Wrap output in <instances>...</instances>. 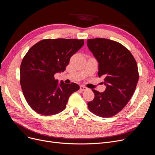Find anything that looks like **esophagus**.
<instances>
[{
  "mask_svg": "<svg viewBox=\"0 0 155 155\" xmlns=\"http://www.w3.org/2000/svg\"><path fill=\"white\" fill-rule=\"evenodd\" d=\"M80 90L81 91H86V90H87L88 89L87 88V87H85V86H84V85H80Z\"/></svg>",
  "mask_w": 155,
  "mask_h": 155,
  "instance_id": "esophagus-1",
  "label": "esophagus"
}]
</instances>
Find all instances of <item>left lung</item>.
Here are the masks:
<instances>
[{
  "instance_id": "8db88e82",
  "label": "left lung",
  "mask_w": 155,
  "mask_h": 155,
  "mask_svg": "<svg viewBox=\"0 0 155 155\" xmlns=\"http://www.w3.org/2000/svg\"><path fill=\"white\" fill-rule=\"evenodd\" d=\"M87 46L99 63V77L104 78L103 92L92 89L94 99L87 103L98 117L109 118L122 111L136 90L139 72L136 59L125 46L113 40H87Z\"/></svg>"
}]
</instances>
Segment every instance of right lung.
I'll use <instances>...</instances> for the list:
<instances>
[{
    "instance_id": "add662e5",
    "label": "right lung",
    "mask_w": 155,
    "mask_h": 155,
    "mask_svg": "<svg viewBox=\"0 0 155 155\" xmlns=\"http://www.w3.org/2000/svg\"><path fill=\"white\" fill-rule=\"evenodd\" d=\"M84 44L83 39H44L33 45L20 66V84L25 98L32 110L45 116L56 115L66 107L71 94L79 90L54 78L64 71L71 57Z\"/></svg>"
}]
</instances>
